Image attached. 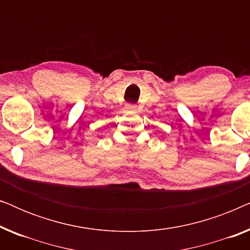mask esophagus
Wrapping results in <instances>:
<instances>
[{
  "mask_svg": "<svg viewBox=\"0 0 250 250\" xmlns=\"http://www.w3.org/2000/svg\"><path fill=\"white\" fill-rule=\"evenodd\" d=\"M127 109H128V110L135 111L136 110V105L135 104H127Z\"/></svg>",
  "mask_w": 250,
  "mask_h": 250,
  "instance_id": "1",
  "label": "esophagus"
}]
</instances>
